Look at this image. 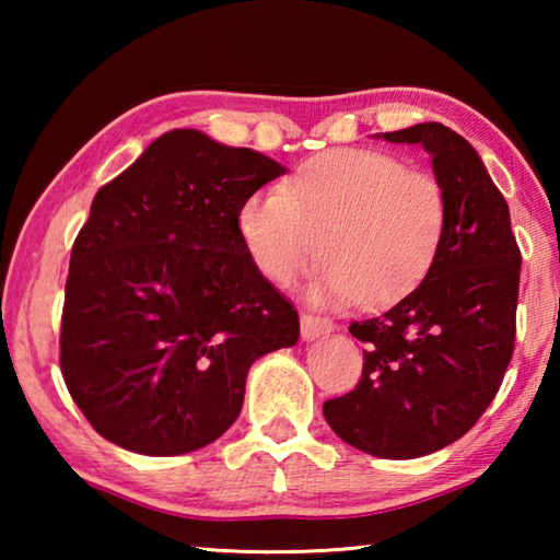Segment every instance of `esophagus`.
I'll return each instance as SVG.
<instances>
[{"mask_svg":"<svg viewBox=\"0 0 560 560\" xmlns=\"http://www.w3.org/2000/svg\"><path fill=\"white\" fill-rule=\"evenodd\" d=\"M330 330H334V320L330 318L308 314V311H303L301 314V336L306 340H314L318 336L330 334Z\"/></svg>","mask_w":560,"mask_h":560,"instance_id":"1","label":"esophagus"}]
</instances>
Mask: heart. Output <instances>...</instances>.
<instances>
[{
    "label": "heart",
    "instance_id": "heart-1",
    "mask_svg": "<svg viewBox=\"0 0 560 560\" xmlns=\"http://www.w3.org/2000/svg\"><path fill=\"white\" fill-rule=\"evenodd\" d=\"M240 232L257 269L291 287L320 259L316 301L393 303L438 259L447 192L438 175L377 150H334L299 167L283 189L252 195Z\"/></svg>",
    "mask_w": 560,
    "mask_h": 560
}]
</instances>
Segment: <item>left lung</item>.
Listing matches in <instances>:
<instances>
[{"mask_svg": "<svg viewBox=\"0 0 560 560\" xmlns=\"http://www.w3.org/2000/svg\"><path fill=\"white\" fill-rule=\"evenodd\" d=\"M422 145L447 192V232L417 289L385 314L353 320L365 343L355 390L324 402L350 447L412 459L467 434L514 355L521 249L504 195L467 140L442 122L383 132Z\"/></svg>", "mask_w": 560, "mask_h": 560, "instance_id": "obj_1", "label": "left lung"}]
</instances>
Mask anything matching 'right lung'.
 Masks as SVG:
<instances>
[{"label":"right lung","mask_w":560,"mask_h":560,"mask_svg":"<svg viewBox=\"0 0 560 560\" xmlns=\"http://www.w3.org/2000/svg\"><path fill=\"white\" fill-rule=\"evenodd\" d=\"M281 173L249 148L170 130L93 197L59 363L101 438L150 457L200 450L240 417L254 360L296 343V308L240 232L242 205Z\"/></svg>","instance_id":"obj_1"}]
</instances>
